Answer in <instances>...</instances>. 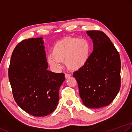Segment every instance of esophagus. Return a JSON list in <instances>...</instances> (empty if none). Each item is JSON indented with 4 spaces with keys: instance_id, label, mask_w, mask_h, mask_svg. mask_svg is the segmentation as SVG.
Instances as JSON below:
<instances>
[{
    "instance_id": "obj_1",
    "label": "esophagus",
    "mask_w": 132,
    "mask_h": 132,
    "mask_svg": "<svg viewBox=\"0 0 132 132\" xmlns=\"http://www.w3.org/2000/svg\"><path fill=\"white\" fill-rule=\"evenodd\" d=\"M71 76V75L69 74V73H65V79H68V78L70 77Z\"/></svg>"
}]
</instances>
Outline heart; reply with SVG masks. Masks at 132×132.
<instances>
[{"label":"heart","mask_w":132,"mask_h":132,"mask_svg":"<svg viewBox=\"0 0 132 132\" xmlns=\"http://www.w3.org/2000/svg\"><path fill=\"white\" fill-rule=\"evenodd\" d=\"M90 51V44L86 39L66 37L55 44L52 54L48 56L47 61L56 71L61 69V61L64 60L69 69L78 70L87 62Z\"/></svg>","instance_id":"obj_1"}]
</instances>
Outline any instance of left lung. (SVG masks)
I'll return each mask as SVG.
<instances>
[{
    "label": "left lung",
    "instance_id": "obj_1",
    "mask_svg": "<svg viewBox=\"0 0 132 132\" xmlns=\"http://www.w3.org/2000/svg\"><path fill=\"white\" fill-rule=\"evenodd\" d=\"M92 40L93 52L82 68L73 73L83 104L89 108L109 105L121 86L120 55L103 32L87 31Z\"/></svg>",
    "mask_w": 132,
    "mask_h": 132
}]
</instances>
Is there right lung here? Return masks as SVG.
Masks as SVG:
<instances>
[{
  "label": "right lung",
  "mask_w": 132,
  "mask_h": 132,
  "mask_svg": "<svg viewBox=\"0 0 132 132\" xmlns=\"http://www.w3.org/2000/svg\"><path fill=\"white\" fill-rule=\"evenodd\" d=\"M43 38L21 41L13 50L9 77L15 101L24 111L44 117L55 111L64 74L48 71Z\"/></svg>",
  "instance_id": "1"
}]
</instances>
